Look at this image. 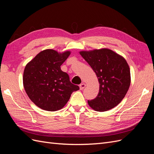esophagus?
<instances>
[{"label":"esophagus","instance_id":"obj_1","mask_svg":"<svg viewBox=\"0 0 154 154\" xmlns=\"http://www.w3.org/2000/svg\"><path fill=\"white\" fill-rule=\"evenodd\" d=\"M85 86H86V85L84 83H81V84L80 85V90H83V88H84L85 87Z\"/></svg>","mask_w":154,"mask_h":154}]
</instances>
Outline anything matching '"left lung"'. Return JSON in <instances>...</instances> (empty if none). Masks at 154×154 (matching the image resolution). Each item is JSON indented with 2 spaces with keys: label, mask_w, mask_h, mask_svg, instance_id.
Instances as JSON below:
<instances>
[{
  "label": "left lung",
  "mask_w": 154,
  "mask_h": 154,
  "mask_svg": "<svg viewBox=\"0 0 154 154\" xmlns=\"http://www.w3.org/2000/svg\"><path fill=\"white\" fill-rule=\"evenodd\" d=\"M80 54L96 73L100 83L96 98L88 100L92 109L109 110L124 98L130 85V72L125 59L110 49L81 51Z\"/></svg>",
  "instance_id": "8db88e82"
}]
</instances>
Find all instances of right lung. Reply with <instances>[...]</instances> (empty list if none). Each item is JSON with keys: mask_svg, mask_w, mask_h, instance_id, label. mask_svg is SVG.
I'll return each instance as SVG.
<instances>
[{"mask_svg": "<svg viewBox=\"0 0 154 154\" xmlns=\"http://www.w3.org/2000/svg\"><path fill=\"white\" fill-rule=\"evenodd\" d=\"M71 54L53 49L41 51L26 65L23 84L29 99L39 108L57 111L65 106L74 91L80 89L70 82L60 66Z\"/></svg>", "mask_w": 154, "mask_h": 154, "instance_id": "1", "label": "right lung"}]
</instances>
